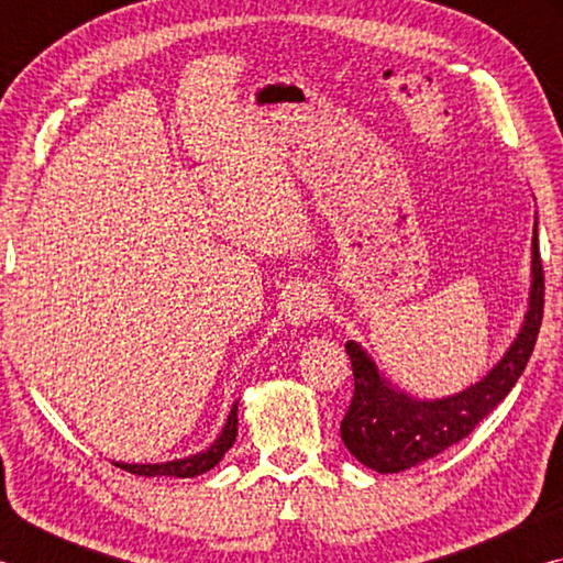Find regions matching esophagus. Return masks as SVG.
<instances>
[{
    "label": "esophagus",
    "instance_id": "esophagus-1",
    "mask_svg": "<svg viewBox=\"0 0 563 563\" xmlns=\"http://www.w3.org/2000/svg\"><path fill=\"white\" fill-rule=\"evenodd\" d=\"M320 295L310 288L295 290L288 302H285V318H288L290 325H308L310 320L320 316Z\"/></svg>",
    "mask_w": 563,
    "mask_h": 563
}]
</instances>
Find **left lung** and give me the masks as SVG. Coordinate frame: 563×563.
<instances>
[{"instance_id":"left-lung-1","label":"left lung","mask_w":563,"mask_h":563,"mask_svg":"<svg viewBox=\"0 0 563 563\" xmlns=\"http://www.w3.org/2000/svg\"><path fill=\"white\" fill-rule=\"evenodd\" d=\"M541 316H544V271H541L537 221H533L527 316L507 352L479 383L446 397L419 399L389 383L360 342H345L355 375V395L347 415L342 417L340 437L350 454L379 474H395L432 460L472 434L474 427L494 412V407L517 385L537 345Z\"/></svg>"}]
</instances>
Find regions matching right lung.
Returning a JSON list of instances; mask_svg holds the SVG:
<instances>
[{"label":"right lung","instance_id":"obj_1","mask_svg":"<svg viewBox=\"0 0 563 563\" xmlns=\"http://www.w3.org/2000/svg\"><path fill=\"white\" fill-rule=\"evenodd\" d=\"M235 434H238V399L233 402L231 412H228L221 434H218L206 450L184 456V460H170V462H156V464L113 462V464L139 476H176V479H188V476H198L208 470H213V466L223 460L225 452L233 446Z\"/></svg>","mask_w":563,"mask_h":563}]
</instances>
